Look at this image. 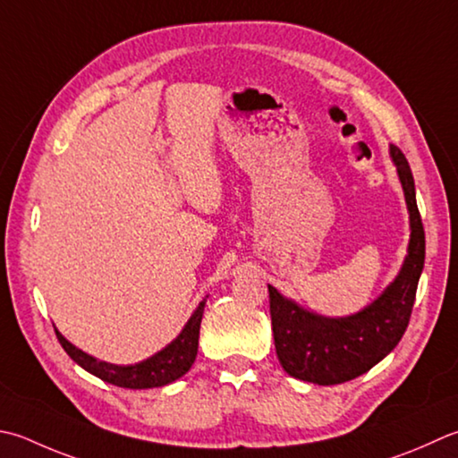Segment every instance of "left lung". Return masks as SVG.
<instances>
[{
	"label": "left lung",
	"mask_w": 458,
	"mask_h": 458,
	"mask_svg": "<svg viewBox=\"0 0 458 458\" xmlns=\"http://www.w3.org/2000/svg\"><path fill=\"white\" fill-rule=\"evenodd\" d=\"M389 155L405 194L411 236L399 274L379 298L352 316L327 318L301 308L267 284L277 360L295 379L339 385L360 377L397 347L409 326L425 266V230L407 158L395 145L389 147Z\"/></svg>",
	"instance_id": "obj_1"
}]
</instances>
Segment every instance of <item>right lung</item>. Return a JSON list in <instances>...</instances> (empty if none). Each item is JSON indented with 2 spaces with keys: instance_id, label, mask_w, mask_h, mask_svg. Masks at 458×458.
<instances>
[{
  "instance_id": "1",
  "label": "right lung",
  "mask_w": 458,
  "mask_h": 458,
  "mask_svg": "<svg viewBox=\"0 0 458 458\" xmlns=\"http://www.w3.org/2000/svg\"><path fill=\"white\" fill-rule=\"evenodd\" d=\"M206 298H208V295H206ZM206 298L199 303V308L192 311L191 319L186 321V326L182 327L181 334L173 339V342L160 349L158 353L150 355L148 360L139 361L134 365H114V363L98 361L97 357L81 352L79 347L67 342V339L59 334L57 327H55V334H57L59 344L63 345V349H65L71 360L98 379L124 389L165 387V385L181 379L184 373H188V369H191L196 360Z\"/></svg>"
}]
</instances>
